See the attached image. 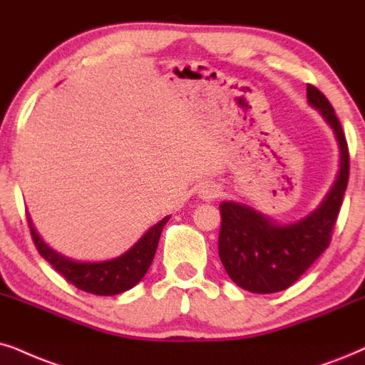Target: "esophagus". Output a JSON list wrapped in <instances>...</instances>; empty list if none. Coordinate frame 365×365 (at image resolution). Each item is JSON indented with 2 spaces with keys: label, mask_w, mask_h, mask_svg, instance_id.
I'll use <instances>...</instances> for the list:
<instances>
[{
  "label": "esophagus",
  "mask_w": 365,
  "mask_h": 365,
  "mask_svg": "<svg viewBox=\"0 0 365 365\" xmlns=\"http://www.w3.org/2000/svg\"><path fill=\"white\" fill-rule=\"evenodd\" d=\"M200 197L204 198V200H214V198L220 197V193H222V188L219 185H215V183H205V185L200 187Z\"/></svg>",
  "instance_id": "obj_1"
}]
</instances>
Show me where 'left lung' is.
I'll return each mask as SVG.
<instances>
[{
	"label": "left lung",
	"mask_w": 365,
	"mask_h": 365,
	"mask_svg": "<svg viewBox=\"0 0 365 365\" xmlns=\"http://www.w3.org/2000/svg\"><path fill=\"white\" fill-rule=\"evenodd\" d=\"M308 103L334 129L340 148V170L322 204L292 224H278L237 202L220 204L219 256L229 278L251 293H276L289 288L329 247L349 182V146L342 124L329 99L312 84Z\"/></svg>",
	"instance_id": "left-lung-1"
}]
</instances>
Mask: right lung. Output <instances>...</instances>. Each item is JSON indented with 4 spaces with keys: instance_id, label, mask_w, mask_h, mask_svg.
Wrapping results in <instances>:
<instances>
[{
    "instance_id": "add662e5",
    "label": "right lung",
    "mask_w": 365,
    "mask_h": 365,
    "mask_svg": "<svg viewBox=\"0 0 365 365\" xmlns=\"http://www.w3.org/2000/svg\"><path fill=\"white\" fill-rule=\"evenodd\" d=\"M26 217H29L31 239H34L35 247L38 249L40 256L47 259L53 269L62 274L76 288L86 293L99 294V297H113V294L124 293L140 283L143 276L148 271L151 261H153L161 230H163L165 224L170 219V215H167L160 222H156L153 227H150L143 234V237L135 246L128 249L124 255L114 257V259L101 262H81L73 261L67 256H62L60 252L53 251L52 247H48L36 234L30 215Z\"/></svg>"
}]
</instances>
